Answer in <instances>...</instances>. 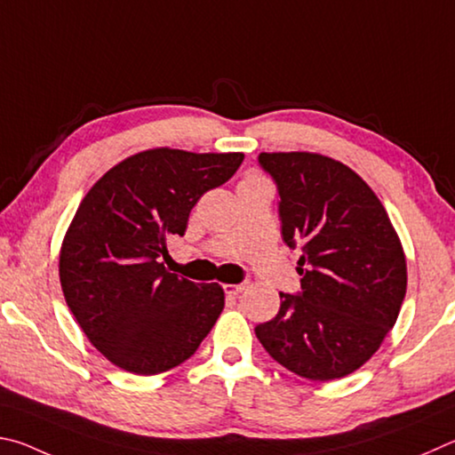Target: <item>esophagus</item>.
Returning <instances> with one entry per match:
<instances>
[{
	"label": "esophagus",
	"instance_id": "obj_1",
	"mask_svg": "<svg viewBox=\"0 0 455 455\" xmlns=\"http://www.w3.org/2000/svg\"><path fill=\"white\" fill-rule=\"evenodd\" d=\"M248 288V282H242V283H228V285H223V290H226V293L228 296H240V293Z\"/></svg>",
	"mask_w": 455,
	"mask_h": 455
}]
</instances>
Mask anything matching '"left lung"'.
Segmentation results:
<instances>
[{"mask_svg":"<svg viewBox=\"0 0 455 455\" xmlns=\"http://www.w3.org/2000/svg\"><path fill=\"white\" fill-rule=\"evenodd\" d=\"M258 162L275 181L283 242L301 250V291L280 293V312L256 336L299 378H344L378 352L400 314V237L368 183L336 159L291 151Z\"/></svg>","mask_w":455,"mask_h":455,"instance_id":"obj_1","label":"left lung"}]
</instances>
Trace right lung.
Listing matches in <instances>:
<instances>
[{
  "mask_svg": "<svg viewBox=\"0 0 455 455\" xmlns=\"http://www.w3.org/2000/svg\"><path fill=\"white\" fill-rule=\"evenodd\" d=\"M243 154L157 148L124 159L87 191L66 234L60 282L87 339L140 376L196 354L223 309L218 283H196L162 264L205 191L237 172Z\"/></svg>",
  "mask_w": 455,
  "mask_h": 455,
  "instance_id": "add662e5",
  "label": "right lung"
}]
</instances>
